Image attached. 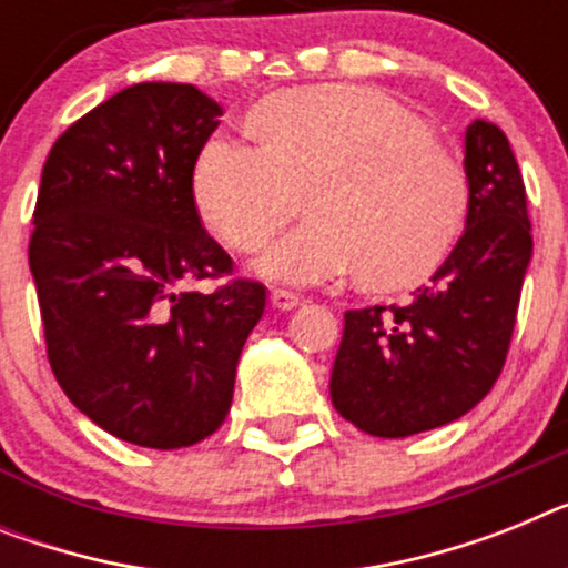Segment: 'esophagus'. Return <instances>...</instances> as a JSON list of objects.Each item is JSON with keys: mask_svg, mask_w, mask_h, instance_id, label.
Listing matches in <instances>:
<instances>
[{"mask_svg": "<svg viewBox=\"0 0 568 568\" xmlns=\"http://www.w3.org/2000/svg\"><path fill=\"white\" fill-rule=\"evenodd\" d=\"M270 304H273L275 310H293L302 304V295L290 293V290H273V293H270Z\"/></svg>", "mask_w": 568, "mask_h": 568, "instance_id": "obj_1", "label": "esophagus"}]
</instances>
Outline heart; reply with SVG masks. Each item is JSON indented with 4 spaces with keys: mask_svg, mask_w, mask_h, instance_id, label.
<instances>
[{
    "mask_svg": "<svg viewBox=\"0 0 568 568\" xmlns=\"http://www.w3.org/2000/svg\"><path fill=\"white\" fill-rule=\"evenodd\" d=\"M255 149L212 138L192 166L203 226L232 252L264 250L302 206L310 221L258 270L307 284L353 273L373 295L405 293L445 264L471 189L414 111L365 85H310L246 114Z\"/></svg>",
    "mask_w": 568,
    "mask_h": 568,
    "instance_id": "1",
    "label": "heart"
}]
</instances>
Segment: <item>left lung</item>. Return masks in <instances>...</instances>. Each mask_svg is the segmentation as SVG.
Wrapping results in <instances>:
<instances>
[{"mask_svg": "<svg viewBox=\"0 0 568 568\" xmlns=\"http://www.w3.org/2000/svg\"><path fill=\"white\" fill-rule=\"evenodd\" d=\"M465 232L410 302L344 313L333 408L371 436L439 428L477 405L506 365L531 261L526 186L506 134L465 129Z\"/></svg>", "mask_w": 568, "mask_h": 568, "instance_id": "left-lung-1", "label": "left lung"}]
</instances>
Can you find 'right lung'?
<instances>
[{
    "mask_svg": "<svg viewBox=\"0 0 568 568\" xmlns=\"http://www.w3.org/2000/svg\"><path fill=\"white\" fill-rule=\"evenodd\" d=\"M224 109L186 82H138L68 125L42 166L28 246L51 371L82 414L143 448L224 425L266 290L235 278L192 197Z\"/></svg>",
    "mask_w": 568,
    "mask_h": 568,
    "instance_id": "1",
    "label": "right lung"
}]
</instances>
